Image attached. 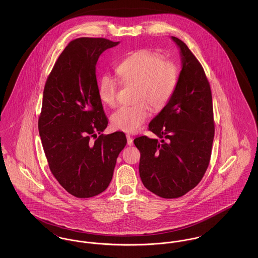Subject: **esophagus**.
<instances>
[{"instance_id": "34e87169", "label": "esophagus", "mask_w": 258, "mask_h": 258, "mask_svg": "<svg viewBox=\"0 0 258 258\" xmlns=\"http://www.w3.org/2000/svg\"><path fill=\"white\" fill-rule=\"evenodd\" d=\"M126 140H127V145H128V146H133L134 140H133V138H132L131 135H126Z\"/></svg>"}]
</instances>
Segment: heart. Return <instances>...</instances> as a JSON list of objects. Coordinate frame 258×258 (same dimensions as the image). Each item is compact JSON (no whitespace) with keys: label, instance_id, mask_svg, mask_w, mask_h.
<instances>
[{"label":"heart","instance_id":"b5f03b06","mask_svg":"<svg viewBox=\"0 0 258 258\" xmlns=\"http://www.w3.org/2000/svg\"><path fill=\"white\" fill-rule=\"evenodd\" d=\"M124 85H135L134 105H123L111 116L112 125L124 133H136L149 117L147 105L154 110L163 108L176 89L179 73L171 61L162 60L158 53L139 50L125 58L116 69ZM117 83L103 77L98 86V98L106 105L114 106Z\"/></svg>","mask_w":258,"mask_h":258}]
</instances>
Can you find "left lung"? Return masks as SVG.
Returning <instances> with one entry per match:
<instances>
[{
  "mask_svg": "<svg viewBox=\"0 0 258 258\" xmlns=\"http://www.w3.org/2000/svg\"><path fill=\"white\" fill-rule=\"evenodd\" d=\"M182 70L171 98L150 122L158 139L135 138L139 175L145 187L162 198L183 197L207 170L215 135L212 93L205 72L181 39Z\"/></svg>",
  "mask_w": 258,
  "mask_h": 258,
  "instance_id": "8db88e82",
  "label": "left lung"
}]
</instances>
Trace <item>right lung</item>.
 Returning a JSON list of instances; mask_svg holds the SVG:
<instances>
[{"mask_svg": "<svg viewBox=\"0 0 258 258\" xmlns=\"http://www.w3.org/2000/svg\"><path fill=\"white\" fill-rule=\"evenodd\" d=\"M119 43L101 37L71 41L44 86L38 119L42 147L54 177L78 198L95 197L107 188L126 144L122 132L101 134L108 121L96 76L101 53Z\"/></svg>", "mask_w": 258, "mask_h": 258, "instance_id": "obj_1", "label": "right lung"}]
</instances>
